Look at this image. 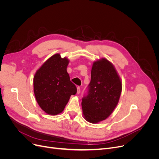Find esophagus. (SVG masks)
Here are the masks:
<instances>
[{"mask_svg":"<svg viewBox=\"0 0 159 159\" xmlns=\"http://www.w3.org/2000/svg\"><path fill=\"white\" fill-rule=\"evenodd\" d=\"M77 94H80V87H77Z\"/></svg>","mask_w":159,"mask_h":159,"instance_id":"obj_1","label":"esophagus"}]
</instances>
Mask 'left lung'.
I'll use <instances>...</instances> for the list:
<instances>
[{"label":"left lung","instance_id":"left-lung-1","mask_svg":"<svg viewBox=\"0 0 159 159\" xmlns=\"http://www.w3.org/2000/svg\"><path fill=\"white\" fill-rule=\"evenodd\" d=\"M122 92V80L114 65L105 58L93 62L87 96L82 98L84 118L97 124L106 120L117 106Z\"/></svg>","mask_w":159,"mask_h":159}]
</instances>
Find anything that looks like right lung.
I'll return each mask as SVG.
<instances>
[{"label": "right lung", "mask_w": 159, "mask_h": 159, "mask_svg": "<svg viewBox=\"0 0 159 159\" xmlns=\"http://www.w3.org/2000/svg\"><path fill=\"white\" fill-rule=\"evenodd\" d=\"M68 57L60 53L49 57L37 70L33 77V91L36 101L46 113L57 115L63 111L77 88L67 72Z\"/></svg>", "instance_id": "add662e5"}]
</instances>
